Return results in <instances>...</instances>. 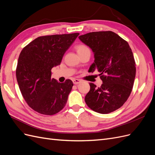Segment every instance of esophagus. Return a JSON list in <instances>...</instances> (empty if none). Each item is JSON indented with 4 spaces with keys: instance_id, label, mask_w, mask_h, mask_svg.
I'll return each instance as SVG.
<instances>
[{
    "instance_id": "1",
    "label": "esophagus",
    "mask_w": 155,
    "mask_h": 155,
    "mask_svg": "<svg viewBox=\"0 0 155 155\" xmlns=\"http://www.w3.org/2000/svg\"><path fill=\"white\" fill-rule=\"evenodd\" d=\"M81 82V80H80V79H74L73 80V83L74 84V85H77V84L80 83Z\"/></svg>"
}]
</instances>
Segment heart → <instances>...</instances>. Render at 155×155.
Listing matches in <instances>:
<instances>
[{"label":"heart","mask_w":155,"mask_h":155,"mask_svg":"<svg viewBox=\"0 0 155 155\" xmlns=\"http://www.w3.org/2000/svg\"><path fill=\"white\" fill-rule=\"evenodd\" d=\"M76 48L78 54H81L84 52V51L89 50V48L87 47V46L84 45H79L76 46Z\"/></svg>","instance_id":"1"}]
</instances>
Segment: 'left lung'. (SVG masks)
Returning <instances> with one entry per match:
<instances>
[{
    "label": "left lung",
    "mask_w": 155,
    "mask_h": 155,
    "mask_svg": "<svg viewBox=\"0 0 155 155\" xmlns=\"http://www.w3.org/2000/svg\"><path fill=\"white\" fill-rule=\"evenodd\" d=\"M94 54V62L88 70L100 73V87L90 83L85 97L88 107L100 114L118 109L129 98L134 85L136 64L127 42L111 31H94L79 37Z\"/></svg>",
    "instance_id": "1"
}]
</instances>
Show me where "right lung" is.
<instances>
[{
    "mask_svg": "<svg viewBox=\"0 0 155 155\" xmlns=\"http://www.w3.org/2000/svg\"><path fill=\"white\" fill-rule=\"evenodd\" d=\"M79 33L37 37L23 48L16 68V78L27 104L41 114L54 115L66 105L73 83H59L51 70L59 65Z\"/></svg>",
    "mask_w": 155,
    "mask_h": 155,
    "instance_id": "right-lung-1",
    "label": "right lung"
}]
</instances>
